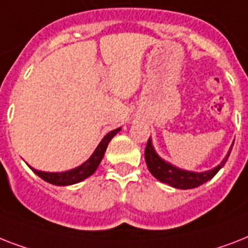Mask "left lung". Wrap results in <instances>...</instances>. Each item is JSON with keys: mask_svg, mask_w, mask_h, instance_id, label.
<instances>
[{"mask_svg": "<svg viewBox=\"0 0 248 248\" xmlns=\"http://www.w3.org/2000/svg\"><path fill=\"white\" fill-rule=\"evenodd\" d=\"M232 150V148H231ZM231 150L228 152L227 157L221 161L220 165L214 168L211 170L203 171V173H195V171H187V170H182L179 168H175L169 162L164 161L160 156L157 155L152 147L151 140H147L146 144V150H144V160L147 164V168L150 173L158 179L162 183H166L174 188H180V189H191L206 183L210 180L215 174L220 170V168L224 166L227 162L228 156L231 154Z\"/></svg>", "mask_w": 248, "mask_h": 248, "instance_id": "obj_1", "label": "left lung"}]
</instances>
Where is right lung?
Returning <instances> with one entry per match:
<instances>
[{
    "mask_svg": "<svg viewBox=\"0 0 248 248\" xmlns=\"http://www.w3.org/2000/svg\"><path fill=\"white\" fill-rule=\"evenodd\" d=\"M119 130H120V128L111 130L110 133L106 134V136L104 137V140H101L100 144L97 146V148L94 150L92 156H91L84 164H82V165L78 166V168H75V169H71L69 170V171H62V173H47V171L35 170L33 169V168H31V169L33 170L38 177L42 178L43 180H46V182H48V183L51 184H55V186H69V184L78 183V182L86 179V178H88L96 171L97 166L100 165L101 160L104 157L108 142L111 140L112 137L118 133Z\"/></svg>",
    "mask_w": 248,
    "mask_h": 248,
    "instance_id": "add662e5",
    "label": "right lung"
}]
</instances>
